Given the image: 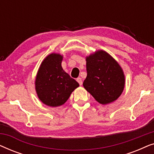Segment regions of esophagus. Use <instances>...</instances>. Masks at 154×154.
Returning a JSON list of instances; mask_svg holds the SVG:
<instances>
[{
    "instance_id": "obj_1",
    "label": "esophagus",
    "mask_w": 154,
    "mask_h": 154,
    "mask_svg": "<svg viewBox=\"0 0 154 154\" xmlns=\"http://www.w3.org/2000/svg\"><path fill=\"white\" fill-rule=\"evenodd\" d=\"M76 81H77V82L78 83H79V85H81L82 84H83V81H82V79H81V78H77L76 79Z\"/></svg>"
}]
</instances>
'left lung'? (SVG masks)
<instances>
[{
  "label": "left lung",
  "instance_id": "left-lung-1",
  "mask_svg": "<svg viewBox=\"0 0 154 154\" xmlns=\"http://www.w3.org/2000/svg\"><path fill=\"white\" fill-rule=\"evenodd\" d=\"M87 77L83 86L99 103L106 104L116 100L123 92L125 76L118 62L100 50L86 58Z\"/></svg>",
  "mask_w": 154,
  "mask_h": 154
}]
</instances>
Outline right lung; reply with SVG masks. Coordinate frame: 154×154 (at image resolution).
Segmentation results:
<instances>
[{"instance_id":"add662e5","label":"right lung","mask_w":154,"mask_h":154,"mask_svg":"<svg viewBox=\"0 0 154 154\" xmlns=\"http://www.w3.org/2000/svg\"><path fill=\"white\" fill-rule=\"evenodd\" d=\"M62 56L50 54L40 66L35 79V90L42 102L58 106L66 102L79 84L62 67Z\"/></svg>"}]
</instances>
